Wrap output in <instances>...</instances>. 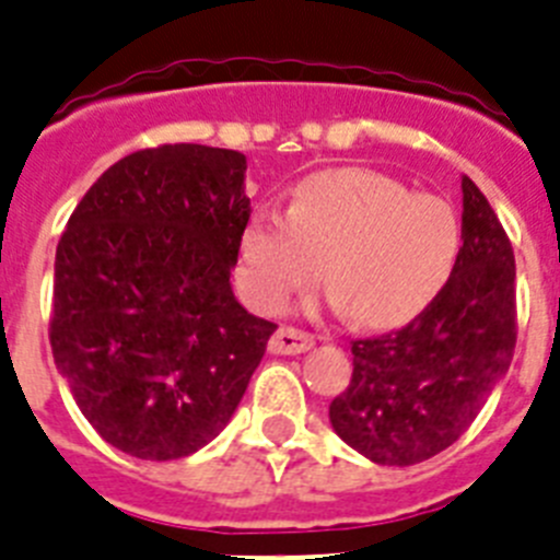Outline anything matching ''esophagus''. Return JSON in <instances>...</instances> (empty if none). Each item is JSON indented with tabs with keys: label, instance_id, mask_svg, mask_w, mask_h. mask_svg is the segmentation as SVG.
Returning <instances> with one entry per match:
<instances>
[{
	"label": "esophagus",
	"instance_id": "esophagus-1",
	"mask_svg": "<svg viewBox=\"0 0 560 560\" xmlns=\"http://www.w3.org/2000/svg\"><path fill=\"white\" fill-rule=\"evenodd\" d=\"M315 346V337L306 335L301 329H292V326H281L273 337H270V351L281 357H292V354H304Z\"/></svg>",
	"mask_w": 560,
	"mask_h": 560
}]
</instances>
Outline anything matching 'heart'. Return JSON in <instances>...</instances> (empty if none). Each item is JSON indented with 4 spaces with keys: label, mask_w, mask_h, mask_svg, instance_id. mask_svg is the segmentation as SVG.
<instances>
[{
    "label": "heart",
    "mask_w": 560,
    "mask_h": 560,
    "mask_svg": "<svg viewBox=\"0 0 560 560\" xmlns=\"http://www.w3.org/2000/svg\"><path fill=\"white\" fill-rule=\"evenodd\" d=\"M463 250L452 203L371 170L301 180L290 211L259 209L240 236L236 276L259 312H284L324 276L329 301L360 326L410 324L446 290Z\"/></svg>",
    "instance_id": "obj_1"
}]
</instances>
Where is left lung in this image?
Instances as JSON below:
<instances>
[{
    "instance_id": "left-lung-1",
    "label": "left lung",
    "mask_w": 560,
    "mask_h": 560,
    "mask_svg": "<svg viewBox=\"0 0 560 560\" xmlns=\"http://www.w3.org/2000/svg\"><path fill=\"white\" fill-rule=\"evenodd\" d=\"M463 250L446 290L405 329L351 342L354 374L331 430L380 466H416L457 441L508 374L516 261L500 220L463 175Z\"/></svg>"
}]
</instances>
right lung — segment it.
I'll use <instances>...</instances> for the list:
<instances>
[{
	"mask_svg": "<svg viewBox=\"0 0 560 560\" xmlns=\"http://www.w3.org/2000/svg\"><path fill=\"white\" fill-rule=\"evenodd\" d=\"M245 170L236 150H139L94 180L60 236L55 368L125 455L178 460L214 441L276 331L231 287Z\"/></svg>",
	"mask_w": 560,
	"mask_h": 560,
	"instance_id": "right-lung-1",
	"label": "right lung"
}]
</instances>
